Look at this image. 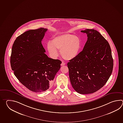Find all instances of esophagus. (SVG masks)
<instances>
[{
  "label": "esophagus",
  "instance_id": "obj_1",
  "mask_svg": "<svg viewBox=\"0 0 123 123\" xmlns=\"http://www.w3.org/2000/svg\"><path fill=\"white\" fill-rule=\"evenodd\" d=\"M65 65V63L62 62V64H61V65H62V66H63V65Z\"/></svg>",
  "mask_w": 123,
  "mask_h": 123
}]
</instances>
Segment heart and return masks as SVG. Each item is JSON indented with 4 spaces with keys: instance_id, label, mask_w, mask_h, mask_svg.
I'll list each match as a JSON object with an SVG mask.
<instances>
[{
    "instance_id": "b5f03b06",
    "label": "heart",
    "mask_w": 123,
    "mask_h": 123,
    "mask_svg": "<svg viewBox=\"0 0 123 123\" xmlns=\"http://www.w3.org/2000/svg\"><path fill=\"white\" fill-rule=\"evenodd\" d=\"M47 49L50 56L56 58L58 55L57 50L63 58L70 60L78 56L82 48V42L79 37L72 34H64L53 38L47 43Z\"/></svg>"
}]
</instances>
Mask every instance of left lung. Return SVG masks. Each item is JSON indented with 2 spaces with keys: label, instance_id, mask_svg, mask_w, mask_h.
Segmentation results:
<instances>
[{
  "label": "left lung",
  "instance_id": "left-lung-1",
  "mask_svg": "<svg viewBox=\"0 0 123 123\" xmlns=\"http://www.w3.org/2000/svg\"><path fill=\"white\" fill-rule=\"evenodd\" d=\"M87 34L83 50L67 64L71 84L81 94L97 92L106 84L112 73L113 61L110 44L98 31H81Z\"/></svg>",
  "mask_w": 123,
  "mask_h": 123
}]
</instances>
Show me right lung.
I'll list each match as a JSON object with an SVG mask.
<instances>
[{
    "label": "right lung",
    "mask_w": 123,
    "mask_h": 123,
    "mask_svg": "<svg viewBox=\"0 0 123 123\" xmlns=\"http://www.w3.org/2000/svg\"><path fill=\"white\" fill-rule=\"evenodd\" d=\"M47 30L41 28L25 32L16 38L12 48L10 61L14 75L35 92L49 88L62 63L45 54L41 42Z\"/></svg>",
    "instance_id": "add662e5"
}]
</instances>
